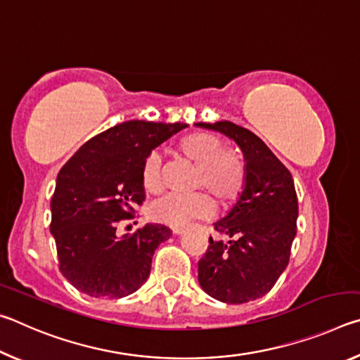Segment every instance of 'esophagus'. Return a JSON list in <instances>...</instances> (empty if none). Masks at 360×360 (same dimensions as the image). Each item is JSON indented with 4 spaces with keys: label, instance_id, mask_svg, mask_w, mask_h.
<instances>
[{
    "label": "esophagus",
    "instance_id": "obj_1",
    "mask_svg": "<svg viewBox=\"0 0 360 360\" xmlns=\"http://www.w3.org/2000/svg\"><path fill=\"white\" fill-rule=\"evenodd\" d=\"M184 231V227H173V233L174 235H181Z\"/></svg>",
    "mask_w": 360,
    "mask_h": 360
}]
</instances>
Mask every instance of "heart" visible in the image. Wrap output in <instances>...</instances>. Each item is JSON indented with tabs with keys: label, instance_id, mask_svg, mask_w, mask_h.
<instances>
[{
	"label": "heart",
	"instance_id": "heart-1",
	"mask_svg": "<svg viewBox=\"0 0 360 360\" xmlns=\"http://www.w3.org/2000/svg\"><path fill=\"white\" fill-rule=\"evenodd\" d=\"M182 155L197 165L193 188L204 192L191 195H167L149 206V217L154 222L169 227H184L192 219H210L214 216V202L227 208L241 197L246 186V169L241 158L230 150H224L219 138L210 133H192L179 144ZM146 192L157 193L162 188V157L150 152L141 169Z\"/></svg>",
	"mask_w": 360,
	"mask_h": 360
}]
</instances>
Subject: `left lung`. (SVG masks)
Instances as JSON below:
<instances>
[{
	"label": "left lung",
	"mask_w": 360,
	"mask_h": 360,
	"mask_svg": "<svg viewBox=\"0 0 360 360\" xmlns=\"http://www.w3.org/2000/svg\"><path fill=\"white\" fill-rule=\"evenodd\" d=\"M238 144L246 162V186L225 217L214 222L219 235L198 260V283L224 303L264 297L285 270L297 233L298 202L294 179L262 139L233 122L195 124Z\"/></svg>",
	"instance_id": "left-lung-1"
}]
</instances>
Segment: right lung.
<instances>
[{"label": "right lung", "mask_w": 360, "mask_h": 360, "mask_svg": "<svg viewBox=\"0 0 360 360\" xmlns=\"http://www.w3.org/2000/svg\"><path fill=\"white\" fill-rule=\"evenodd\" d=\"M187 124L122 122L81 146L57 176L51 200V233L58 268L77 290L95 298H122L150 275L152 255L172 230L148 224L119 238L117 224L135 217L146 195V157Z\"/></svg>", "instance_id": "add662e5"}]
</instances>
